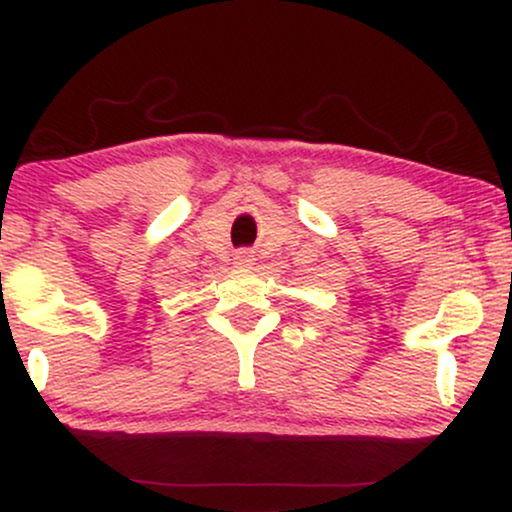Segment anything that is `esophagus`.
<instances>
[{
  "mask_svg": "<svg viewBox=\"0 0 512 512\" xmlns=\"http://www.w3.org/2000/svg\"><path fill=\"white\" fill-rule=\"evenodd\" d=\"M255 262V255H252L250 250H240L236 252V264H240V267H248V264Z\"/></svg>",
  "mask_w": 512,
  "mask_h": 512,
  "instance_id": "esophagus-1",
  "label": "esophagus"
}]
</instances>
